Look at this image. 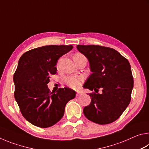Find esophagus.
Instances as JSON below:
<instances>
[{
	"instance_id": "esophagus-1",
	"label": "esophagus",
	"mask_w": 149,
	"mask_h": 149,
	"mask_svg": "<svg viewBox=\"0 0 149 149\" xmlns=\"http://www.w3.org/2000/svg\"><path fill=\"white\" fill-rule=\"evenodd\" d=\"M81 95V93H79V92H77V93H76V97H79V96H80Z\"/></svg>"
}]
</instances>
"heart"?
I'll return each mask as SVG.
<instances>
[{"instance_id": "obj_1", "label": "heart", "mask_w": 149, "mask_h": 149, "mask_svg": "<svg viewBox=\"0 0 149 149\" xmlns=\"http://www.w3.org/2000/svg\"><path fill=\"white\" fill-rule=\"evenodd\" d=\"M81 58H85L84 55L77 52L74 56V60H76ZM84 81V77L83 76H77V75H71L67 76L64 78V82L68 86L74 89H77L81 87L82 83Z\"/></svg>"}]
</instances>
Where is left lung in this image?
<instances>
[{
  "mask_svg": "<svg viewBox=\"0 0 149 149\" xmlns=\"http://www.w3.org/2000/svg\"><path fill=\"white\" fill-rule=\"evenodd\" d=\"M89 60L93 74L84 85L94 92L91 102L84 109L88 120L98 124H108L120 117L129 105L133 77L128 60L114 49L99 45H77ZM99 88L102 94L98 93Z\"/></svg>",
  "mask_w": 149,
  "mask_h": 149,
  "instance_id": "8db88e82",
  "label": "left lung"
}]
</instances>
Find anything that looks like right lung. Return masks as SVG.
<instances>
[{"mask_svg":"<svg viewBox=\"0 0 149 149\" xmlns=\"http://www.w3.org/2000/svg\"><path fill=\"white\" fill-rule=\"evenodd\" d=\"M72 45H47L27 51L20 57L14 74V98L25 119L42 128L56 123L64 114L67 102L75 97L70 88L50 92L47 84L56 74L58 60Z\"/></svg>","mask_w":149,"mask_h":149,"instance_id":"obj_1","label":"right lung"}]
</instances>
